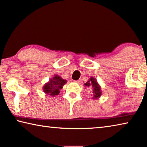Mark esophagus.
<instances>
[{"mask_svg": "<svg viewBox=\"0 0 147 147\" xmlns=\"http://www.w3.org/2000/svg\"><path fill=\"white\" fill-rule=\"evenodd\" d=\"M74 82L78 83V84H81L82 82V80H81V79H79V80H75Z\"/></svg>", "mask_w": 147, "mask_h": 147, "instance_id": "34e87169", "label": "esophagus"}]
</instances>
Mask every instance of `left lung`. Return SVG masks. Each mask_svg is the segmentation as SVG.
<instances>
[{
  "instance_id": "obj_1",
  "label": "left lung",
  "mask_w": 147,
  "mask_h": 147,
  "mask_svg": "<svg viewBox=\"0 0 147 147\" xmlns=\"http://www.w3.org/2000/svg\"><path fill=\"white\" fill-rule=\"evenodd\" d=\"M86 87L92 88V99H99L101 95H102L101 88V86L97 82L96 78L93 77H90V78L88 80V81L86 83L84 84Z\"/></svg>"
}]
</instances>
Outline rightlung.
<instances>
[{"mask_svg":"<svg viewBox=\"0 0 147 147\" xmlns=\"http://www.w3.org/2000/svg\"><path fill=\"white\" fill-rule=\"evenodd\" d=\"M67 83V80L62 78L61 76L55 74L49 80L46 84L43 86V91L46 94L51 95L52 97H55L59 94L60 90L63 88L65 84Z\"/></svg>","mask_w":147,"mask_h":147,"instance_id":"1","label":"right lung"}]
</instances>
